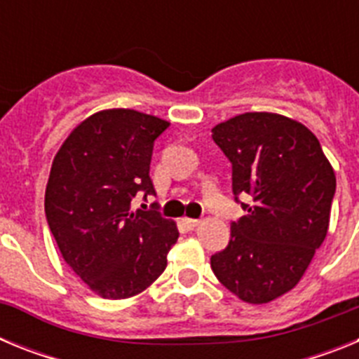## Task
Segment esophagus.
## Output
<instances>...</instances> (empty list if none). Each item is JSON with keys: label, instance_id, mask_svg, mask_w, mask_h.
<instances>
[{"label": "esophagus", "instance_id": "esophagus-1", "mask_svg": "<svg viewBox=\"0 0 359 359\" xmlns=\"http://www.w3.org/2000/svg\"><path fill=\"white\" fill-rule=\"evenodd\" d=\"M183 223L187 224V228H190V230H194L196 226H199V223H201V221H199V219H190V217H185V219H183Z\"/></svg>", "mask_w": 359, "mask_h": 359}]
</instances>
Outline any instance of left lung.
Returning <instances> with one entry per match:
<instances>
[{
    "label": "left lung",
    "mask_w": 359,
    "mask_h": 359,
    "mask_svg": "<svg viewBox=\"0 0 359 359\" xmlns=\"http://www.w3.org/2000/svg\"><path fill=\"white\" fill-rule=\"evenodd\" d=\"M212 133L231 161L233 194L253 199L212 271L243 302L268 304L297 286L327 236L334 169L318 138L278 113H243Z\"/></svg>",
    "instance_id": "1"
}]
</instances>
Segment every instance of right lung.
<instances>
[{
	"label": "right lung",
	"mask_w": 359,
	"mask_h": 359,
	"mask_svg": "<svg viewBox=\"0 0 359 359\" xmlns=\"http://www.w3.org/2000/svg\"><path fill=\"white\" fill-rule=\"evenodd\" d=\"M169 122L140 111L102 109L82 120L53 158L44 212L66 264L95 294L122 300L163 273L180 231L158 212L131 210L154 194L152 145Z\"/></svg>",
	"instance_id": "obj_1"
}]
</instances>
